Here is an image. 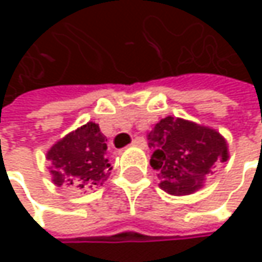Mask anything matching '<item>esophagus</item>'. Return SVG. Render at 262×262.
Instances as JSON below:
<instances>
[{"mask_svg":"<svg viewBox=\"0 0 262 262\" xmlns=\"http://www.w3.org/2000/svg\"><path fill=\"white\" fill-rule=\"evenodd\" d=\"M133 144L137 147H143V148H146L147 147V143L146 140L143 138V137H136L134 140H133Z\"/></svg>","mask_w":262,"mask_h":262,"instance_id":"34e87169","label":"esophagus"}]
</instances>
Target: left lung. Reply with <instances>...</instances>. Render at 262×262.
<instances>
[{
    "instance_id": "left-lung-1",
    "label": "left lung",
    "mask_w": 262,
    "mask_h": 262,
    "mask_svg": "<svg viewBox=\"0 0 262 262\" xmlns=\"http://www.w3.org/2000/svg\"><path fill=\"white\" fill-rule=\"evenodd\" d=\"M155 151L150 165L159 186L170 195H189L204 186L207 176L229 159L225 137L210 126L166 116L148 134Z\"/></svg>"
}]
</instances>
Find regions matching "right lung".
Masks as SVG:
<instances>
[{
	"label": "right lung",
	"instance_id": "right-lung-1",
	"mask_svg": "<svg viewBox=\"0 0 262 262\" xmlns=\"http://www.w3.org/2000/svg\"><path fill=\"white\" fill-rule=\"evenodd\" d=\"M106 138L99 124L87 122L56 141L46 153L48 167L56 186L93 189L111 175Z\"/></svg>",
	"mask_w": 262,
	"mask_h": 262
}]
</instances>
